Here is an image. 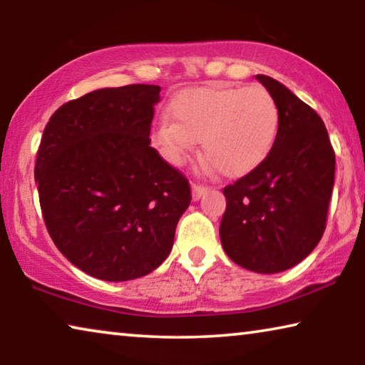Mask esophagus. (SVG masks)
Segmentation results:
<instances>
[{"label": "esophagus", "instance_id": "1", "mask_svg": "<svg viewBox=\"0 0 365 365\" xmlns=\"http://www.w3.org/2000/svg\"><path fill=\"white\" fill-rule=\"evenodd\" d=\"M207 191V187H205V185H200V183H193L191 185V193H193V200L197 201L200 197L205 195Z\"/></svg>", "mask_w": 365, "mask_h": 365}]
</instances>
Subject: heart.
I'll use <instances>...</instances> for the list:
<instances>
[{
	"instance_id": "obj_1",
	"label": "heart",
	"mask_w": 365,
	"mask_h": 365,
	"mask_svg": "<svg viewBox=\"0 0 365 365\" xmlns=\"http://www.w3.org/2000/svg\"><path fill=\"white\" fill-rule=\"evenodd\" d=\"M150 141L170 165H182L201 140L202 154L225 177H242L264 163L279 133V106L261 86H200L170 104Z\"/></svg>"
}]
</instances>
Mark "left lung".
<instances>
[{
  "label": "left lung",
  "instance_id": "8db88e82",
  "mask_svg": "<svg viewBox=\"0 0 365 365\" xmlns=\"http://www.w3.org/2000/svg\"><path fill=\"white\" fill-rule=\"evenodd\" d=\"M256 78L279 106V133L264 163L224 188L219 233L240 267L277 274L299 264L322 238L335 151L316 110L275 78Z\"/></svg>",
  "mask_w": 365,
  "mask_h": 365
}]
</instances>
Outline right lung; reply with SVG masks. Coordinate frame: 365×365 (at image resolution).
Instances as JSON below:
<instances>
[{
	"instance_id": "1",
	"label": "right lung",
	"mask_w": 365,
	"mask_h": 365,
	"mask_svg": "<svg viewBox=\"0 0 365 365\" xmlns=\"http://www.w3.org/2000/svg\"><path fill=\"white\" fill-rule=\"evenodd\" d=\"M160 86L101 88L61 106L36 153L35 182L56 248L95 279L148 275L169 256L190 183L150 141Z\"/></svg>"
}]
</instances>
